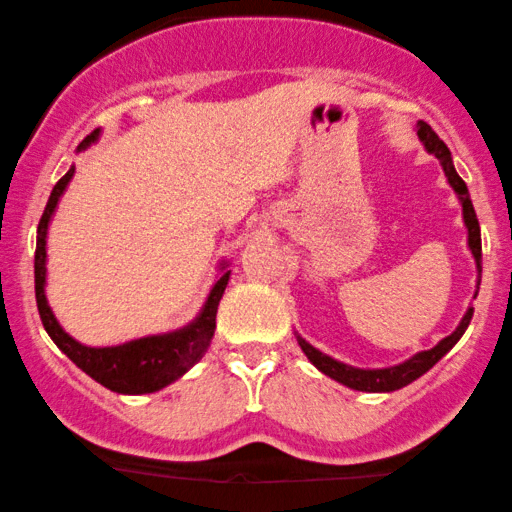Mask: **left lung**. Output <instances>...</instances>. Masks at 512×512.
<instances>
[{
	"label": "left lung",
	"mask_w": 512,
	"mask_h": 512,
	"mask_svg": "<svg viewBox=\"0 0 512 512\" xmlns=\"http://www.w3.org/2000/svg\"><path fill=\"white\" fill-rule=\"evenodd\" d=\"M416 134H418V141L423 143V148H426L430 155H435L437 159H440L444 176H447L449 185L454 188L456 195H459V202L463 207V223H466V228H468V247H470V251H473V258H475V265H477V275H482L480 223H477L473 202H470L468 185L463 183V178L459 174H456L454 162H451L449 148L440 141V136H437L426 122L416 124ZM477 284H480V280H477ZM477 289H480V287H477ZM475 296H477V291H475ZM470 320H473V308L466 310V315H463V320H461L459 327H456V331H451L447 338H442V341L437 343L435 348L421 350V353L409 357V360H404L402 364H395V367H386V369L350 367V364H343V362L334 360V357L324 355L322 350H317L315 345H310L308 341H305V338H301L298 334H296V338H298V345H301L305 357H308V360L313 362L315 367L322 371V374L334 378V381L343 383V386H348L353 390H362V393H393V390H400L404 386H409V383L416 381L418 376H423L428 369H433L435 364L440 362L442 357L447 355L456 343H459V338L466 334Z\"/></svg>",
	"instance_id": "8db88e82"
}]
</instances>
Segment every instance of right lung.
<instances>
[{
	"label": "right lung",
	"mask_w": 512,
	"mask_h": 512,
	"mask_svg": "<svg viewBox=\"0 0 512 512\" xmlns=\"http://www.w3.org/2000/svg\"><path fill=\"white\" fill-rule=\"evenodd\" d=\"M101 131H94L79 143L77 150H86L91 143L98 141ZM75 174V167H70L61 181L53 185L49 202L42 218H39L37 228V249H35V296H37V310L42 317V324L51 341L77 364L84 374H89L94 381L101 383L112 393L122 395H145L162 390L176 378H181L199 357L207 353L211 338L216 331V313L218 303L225 287H228L230 270L228 263H221V277L211 287L207 301H204L199 315L192 320L188 327L169 331V334L157 336H143L136 341L110 345V348H91V345H82L75 341L70 334H65L61 324H58L56 315L51 313L49 301H46L44 287H46V232H49V223L53 211L58 207V199L68 188L70 178Z\"/></svg>",
	"instance_id": "right-lung-1"
}]
</instances>
